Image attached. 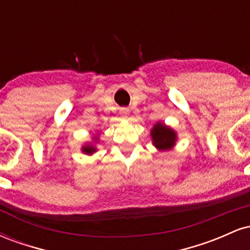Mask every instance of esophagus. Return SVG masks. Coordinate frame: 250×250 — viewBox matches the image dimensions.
I'll use <instances>...</instances> for the list:
<instances>
[{
	"label": "esophagus",
	"mask_w": 250,
	"mask_h": 250,
	"mask_svg": "<svg viewBox=\"0 0 250 250\" xmlns=\"http://www.w3.org/2000/svg\"><path fill=\"white\" fill-rule=\"evenodd\" d=\"M121 114H122V115L125 116V117H127V115L129 114V110H128L127 108H122V109H121Z\"/></svg>",
	"instance_id": "1"
}]
</instances>
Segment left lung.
<instances>
[{"instance_id": "obj_1", "label": "left lung", "mask_w": 250, "mask_h": 250, "mask_svg": "<svg viewBox=\"0 0 250 250\" xmlns=\"http://www.w3.org/2000/svg\"><path fill=\"white\" fill-rule=\"evenodd\" d=\"M151 137H153L155 147L166 150V149H170L175 145L176 134L174 133L173 129L166 127L163 123L159 122L154 125L151 130Z\"/></svg>"}]
</instances>
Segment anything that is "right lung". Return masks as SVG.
I'll return each mask as SVG.
<instances>
[{"mask_svg": "<svg viewBox=\"0 0 250 250\" xmlns=\"http://www.w3.org/2000/svg\"><path fill=\"white\" fill-rule=\"evenodd\" d=\"M83 151H84L85 154H91V153H94V151H95V148L91 147V146H87V147L83 148Z\"/></svg>", "mask_w": 250, "mask_h": 250, "instance_id": "obj_1", "label": "right lung"}]
</instances>
